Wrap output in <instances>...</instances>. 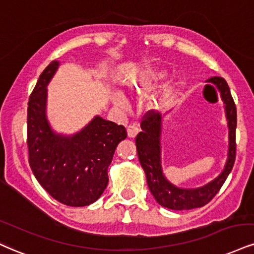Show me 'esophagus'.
Returning a JSON list of instances; mask_svg holds the SVG:
<instances>
[{
  "mask_svg": "<svg viewBox=\"0 0 254 254\" xmlns=\"http://www.w3.org/2000/svg\"><path fill=\"white\" fill-rule=\"evenodd\" d=\"M127 131V137H129V138H135L139 130L137 125H129Z\"/></svg>",
  "mask_w": 254,
  "mask_h": 254,
  "instance_id": "1",
  "label": "esophagus"
}]
</instances>
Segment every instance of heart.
Masks as SVG:
<instances>
[{
	"label": "heart",
	"instance_id": "obj_1",
	"mask_svg": "<svg viewBox=\"0 0 254 254\" xmlns=\"http://www.w3.org/2000/svg\"><path fill=\"white\" fill-rule=\"evenodd\" d=\"M167 77V69L162 68V67H148V68L142 69V71L137 72L136 74L130 75L129 78L125 79L123 82V87L125 91L131 94H135V96H143L150 90L151 87H154L155 85L163 80ZM176 81L172 79V80H168L162 85L160 93H158L157 99L152 103V106L157 105L158 102H161L162 99L167 98L170 93L173 92V90L175 88ZM110 99L116 108L118 109H127V98L121 91L115 90L110 93Z\"/></svg>",
	"mask_w": 254,
	"mask_h": 254
}]
</instances>
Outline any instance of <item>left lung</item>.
Returning <instances> with one entry per match:
<instances>
[{
    "mask_svg": "<svg viewBox=\"0 0 254 254\" xmlns=\"http://www.w3.org/2000/svg\"><path fill=\"white\" fill-rule=\"evenodd\" d=\"M224 102L226 121L228 127V149L224 169L215 179L196 188H182L167 179L162 167V130L166 115L148 114L140 123L142 131L136 137V148L148 187L152 196L161 206L174 210L193 209L207 204L215 196L230 175L235 161V129H237V109L230 87L224 78H210Z\"/></svg>",
    "mask_w": 254,
    "mask_h": 254,
    "instance_id": "obj_1",
    "label": "left lung"
}]
</instances>
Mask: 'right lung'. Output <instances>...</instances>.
<instances>
[{
  "label": "right lung",
  "instance_id": "1",
  "mask_svg": "<svg viewBox=\"0 0 254 254\" xmlns=\"http://www.w3.org/2000/svg\"><path fill=\"white\" fill-rule=\"evenodd\" d=\"M60 61L44 69L29 97L27 144L29 166L42 188L59 202L82 207L96 202L108 187V169L119 142L127 138L123 125L94 116L74 133L58 132L47 117V86Z\"/></svg>",
  "mask_w": 254,
  "mask_h": 254
}]
</instances>
